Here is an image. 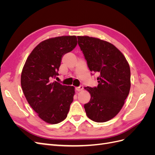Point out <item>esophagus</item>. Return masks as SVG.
<instances>
[{
    "label": "esophagus",
    "instance_id": "1",
    "mask_svg": "<svg viewBox=\"0 0 155 155\" xmlns=\"http://www.w3.org/2000/svg\"><path fill=\"white\" fill-rule=\"evenodd\" d=\"M83 89V85H80L79 87H78L76 88V90L77 91H81Z\"/></svg>",
    "mask_w": 155,
    "mask_h": 155
}]
</instances>
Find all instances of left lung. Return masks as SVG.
<instances>
[{
  "label": "left lung",
  "instance_id": "obj_1",
  "mask_svg": "<svg viewBox=\"0 0 155 155\" xmlns=\"http://www.w3.org/2000/svg\"><path fill=\"white\" fill-rule=\"evenodd\" d=\"M78 39L89 70L99 74L97 87H85L91 100L84 108L88 118L105 122L118 114L129 95V63L123 54L109 42L88 36H78Z\"/></svg>",
  "mask_w": 155,
  "mask_h": 155
}]
</instances>
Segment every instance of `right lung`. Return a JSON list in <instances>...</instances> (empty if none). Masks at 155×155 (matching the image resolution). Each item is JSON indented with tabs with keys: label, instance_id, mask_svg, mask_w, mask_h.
<instances>
[{
	"label": "right lung",
	"instance_id": "obj_1",
	"mask_svg": "<svg viewBox=\"0 0 155 155\" xmlns=\"http://www.w3.org/2000/svg\"><path fill=\"white\" fill-rule=\"evenodd\" d=\"M78 43L76 36H61L42 41L27 58L21 83L30 105L46 122L56 124L67 118L74 87L52 79L58 76L63 56Z\"/></svg>",
	"mask_w": 155,
	"mask_h": 155
}]
</instances>
